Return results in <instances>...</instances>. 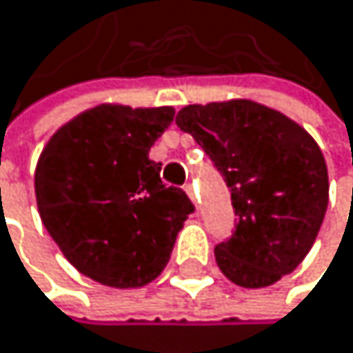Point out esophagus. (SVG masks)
Here are the masks:
<instances>
[{
    "mask_svg": "<svg viewBox=\"0 0 353 353\" xmlns=\"http://www.w3.org/2000/svg\"><path fill=\"white\" fill-rule=\"evenodd\" d=\"M184 190H186V194L190 197V201H192L194 205H197V194H194V186L188 182V184H184Z\"/></svg>",
    "mask_w": 353,
    "mask_h": 353,
    "instance_id": "1",
    "label": "esophagus"
}]
</instances>
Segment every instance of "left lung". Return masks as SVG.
I'll list each match as a JSON object with an SVG mask.
<instances>
[{
	"label": "left lung",
	"instance_id": "8db88e82",
	"mask_svg": "<svg viewBox=\"0 0 353 353\" xmlns=\"http://www.w3.org/2000/svg\"><path fill=\"white\" fill-rule=\"evenodd\" d=\"M221 171L236 231L216 244L221 272L257 290L294 272L328 208V169L315 139L294 119L253 100L188 105L178 117Z\"/></svg>",
	"mask_w": 353,
	"mask_h": 353
}]
</instances>
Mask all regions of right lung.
I'll use <instances>...</instances> for the list:
<instances>
[{"instance_id": "1", "label": "right lung", "mask_w": 353, "mask_h": 353, "mask_svg": "<svg viewBox=\"0 0 353 353\" xmlns=\"http://www.w3.org/2000/svg\"><path fill=\"white\" fill-rule=\"evenodd\" d=\"M173 107L98 105L63 124L36 167L40 219L81 274L107 287H143L159 276L194 205L165 186L150 148Z\"/></svg>"}]
</instances>
